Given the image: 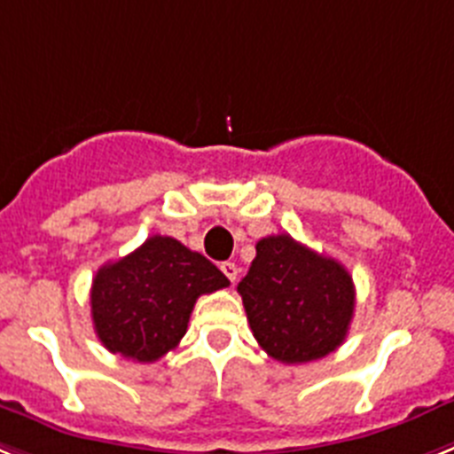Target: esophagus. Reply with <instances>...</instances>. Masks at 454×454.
<instances>
[{"label":"esophagus","mask_w":454,"mask_h":454,"mask_svg":"<svg viewBox=\"0 0 454 454\" xmlns=\"http://www.w3.org/2000/svg\"><path fill=\"white\" fill-rule=\"evenodd\" d=\"M222 271H223V274H226L228 281L235 283V278H238V265H235V262H223Z\"/></svg>","instance_id":"esophagus-1"}]
</instances>
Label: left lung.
Wrapping results in <instances>:
<instances>
[{"label": "left lung", "instance_id": "left-lung-1", "mask_svg": "<svg viewBox=\"0 0 454 454\" xmlns=\"http://www.w3.org/2000/svg\"><path fill=\"white\" fill-rule=\"evenodd\" d=\"M238 293L254 338L281 364H309L333 352L354 315L349 271L286 232L255 244Z\"/></svg>", "mask_w": 454, "mask_h": 454}]
</instances>
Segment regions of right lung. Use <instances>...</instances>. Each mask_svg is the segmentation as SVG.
Segmentation results:
<instances>
[{"mask_svg":"<svg viewBox=\"0 0 454 454\" xmlns=\"http://www.w3.org/2000/svg\"><path fill=\"white\" fill-rule=\"evenodd\" d=\"M228 286L205 255L178 239L153 235L98 270L90 286L93 326L112 354L153 364L187 333L196 299Z\"/></svg>","mask_w":454,"mask_h":454,"instance_id":"right-lung-1","label":"right lung"}]
</instances>
